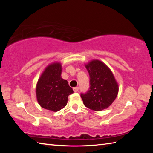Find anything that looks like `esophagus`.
Wrapping results in <instances>:
<instances>
[{
  "label": "esophagus",
  "instance_id": "obj_1",
  "mask_svg": "<svg viewBox=\"0 0 153 153\" xmlns=\"http://www.w3.org/2000/svg\"><path fill=\"white\" fill-rule=\"evenodd\" d=\"M73 90H74V91L75 92H76L78 91V90H79V88H78V87H75V88H74Z\"/></svg>",
  "mask_w": 153,
  "mask_h": 153
}]
</instances>
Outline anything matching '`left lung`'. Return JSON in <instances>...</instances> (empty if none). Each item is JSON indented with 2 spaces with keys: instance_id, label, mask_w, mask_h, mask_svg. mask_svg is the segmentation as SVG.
Segmentation results:
<instances>
[{
  "instance_id": "1",
  "label": "left lung",
  "mask_w": 153,
  "mask_h": 153,
  "mask_svg": "<svg viewBox=\"0 0 153 153\" xmlns=\"http://www.w3.org/2000/svg\"><path fill=\"white\" fill-rule=\"evenodd\" d=\"M90 75V88L81 97L85 107L96 111L108 108L117 97L119 87L112 71L99 60L86 65Z\"/></svg>"
}]
</instances>
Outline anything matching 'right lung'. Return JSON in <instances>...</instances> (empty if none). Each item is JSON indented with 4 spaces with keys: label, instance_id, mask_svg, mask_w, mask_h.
<instances>
[{
    "label": "right lung",
    "instance_id": "1",
    "mask_svg": "<svg viewBox=\"0 0 153 153\" xmlns=\"http://www.w3.org/2000/svg\"><path fill=\"white\" fill-rule=\"evenodd\" d=\"M61 71L60 63L49 65L36 85V97L39 105L45 109L54 112L65 107L69 95L74 92L67 80L61 77Z\"/></svg>",
    "mask_w": 153,
    "mask_h": 153
}]
</instances>
